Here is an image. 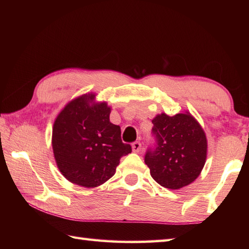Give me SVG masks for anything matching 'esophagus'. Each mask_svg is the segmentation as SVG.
Instances as JSON below:
<instances>
[{"label": "esophagus", "mask_w": 249, "mask_h": 249, "mask_svg": "<svg viewBox=\"0 0 249 249\" xmlns=\"http://www.w3.org/2000/svg\"><path fill=\"white\" fill-rule=\"evenodd\" d=\"M131 147H133V151L135 153H139L141 150V143L139 141H135L133 142V144H131Z\"/></svg>", "instance_id": "obj_1"}]
</instances>
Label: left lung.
<instances>
[{
	"label": "left lung",
	"mask_w": 249,
	"mask_h": 249,
	"mask_svg": "<svg viewBox=\"0 0 249 249\" xmlns=\"http://www.w3.org/2000/svg\"><path fill=\"white\" fill-rule=\"evenodd\" d=\"M152 123L155 143L144 156L152 178L169 189L193 183L202 170L208 150L200 124L189 113H161Z\"/></svg>",
	"instance_id": "obj_1"
}]
</instances>
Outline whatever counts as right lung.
I'll return each mask as SVG.
<instances>
[{
  "label": "right lung",
  "instance_id": "add662e5",
  "mask_svg": "<svg viewBox=\"0 0 249 249\" xmlns=\"http://www.w3.org/2000/svg\"><path fill=\"white\" fill-rule=\"evenodd\" d=\"M86 94L65 106L54 122L52 147L56 165L68 181L96 187L115 173L121 157L131 152L123 143L120 126L110 122V107L94 104Z\"/></svg>",
  "mask_w": 249,
  "mask_h": 249
}]
</instances>
